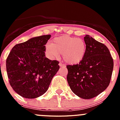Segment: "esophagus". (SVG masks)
Masks as SVG:
<instances>
[{"mask_svg": "<svg viewBox=\"0 0 120 120\" xmlns=\"http://www.w3.org/2000/svg\"><path fill=\"white\" fill-rule=\"evenodd\" d=\"M59 66H60V67H64V66H65L64 64H63L61 63H60L59 64Z\"/></svg>", "mask_w": 120, "mask_h": 120, "instance_id": "34e87169", "label": "esophagus"}]
</instances>
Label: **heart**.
Segmentation results:
<instances>
[{"label": "heart", "mask_w": 120, "mask_h": 120, "mask_svg": "<svg viewBox=\"0 0 120 120\" xmlns=\"http://www.w3.org/2000/svg\"><path fill=\"white\" fill-rule=\"evenodd\" d=\"M46 52L52 59H56L62 53L63 60L69 64H76L82 61L86 52V45L81 38L62 35L56 37L51 43H47Z\"/></svg>", "instance_id": "obj_1"}]
</instances>
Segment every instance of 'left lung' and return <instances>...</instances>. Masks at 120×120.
<instances>
[{
    "instance_id": "obj_1",
    "label": "left lung",
    "mask_w": 120,
    "mask_h": 120,
    "mask_svg": "<svg viewBox=\"0 0 120 120\" xmlns=\"http://www.w3.org/2000/svg\"><path fill=\"white\" fill-rule=\"evenodd\" d=\"M86 52L79 64L68 65V83L78 97L90 99L97 96L109 85L113 60L106 45L86 35Z\"/></svg>"
}]
</instances>
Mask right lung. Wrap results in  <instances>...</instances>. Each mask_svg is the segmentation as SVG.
<instances>
[{
	"instance_id": "right-lung-1",
	"label": "right lung",
	"mask_w": 120,
	"mask_h": 120,
	"mask_svg": "<svg viewBox=\"0 0 120 120\" xmlns=\"http://www.w3.org/2000/svg\"><path fill=\"white\" fill-rule=\"evenodd\" d=\"M50 35L32 38L12 48L6 60V70L13 90L26 99L42 96L60 68L59 62L45 56V45Z\"/></svg>"
}]
</instances>
